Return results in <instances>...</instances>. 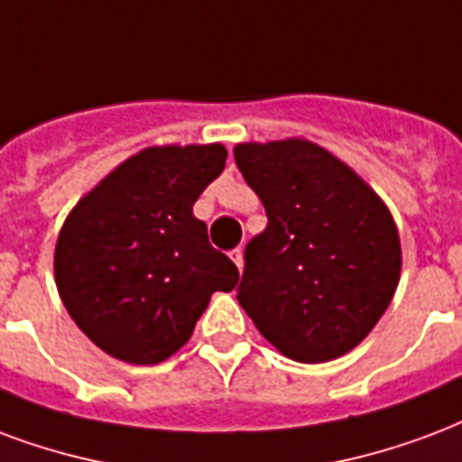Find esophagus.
I'll return each instance as SVG.
<instances>
[{
  "mask_svg": "<svg viewBox=\"0 0 462 462\" xmlns=\"http://www.w3.org/2000/svg\"><path fill=\"white\" fill-rule=\"evenodd\" d=\"M230 259L237 264V269H242L245 266V257H242V249H232L230 252Z\"/></svg>",
  "mask_w": 462,
  "mask_h": 462,
  "instance_id": "obj_1",
  "label": "esophagus"
}]
</instances>
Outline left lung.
<instances>
[{
	"label": "left lung",
	"mask_w": 462,
	"mask_h": 462,
	"mask_svg": "<svg viewBox=\"0 0 462 462\" xmlns=\"http://www.w3.org/2000/svg\"><path fill=\"white\" fill-rule=\"evenodd\" d=\"M235 163L269 225L245 249L237 300L276 350L328 362L370 336L394 299L402 242L384 200L309 139L245 142Z\"/></svg>",
	"instance_id": "left-lung-1"
}]
</instances>
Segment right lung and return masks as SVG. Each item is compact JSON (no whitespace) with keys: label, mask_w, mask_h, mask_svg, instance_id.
Returning <instances> with one entry per match:
<instances>
[{"label":"right lung","mask_w":462,"mask_h":462,"mask_svg":"<svg viewBox=\"0 0 462 462\" xmlns=\"http://www.w3.org/2000/svg\"><path fill=\"white\" fill-rule=\"evenodd\" d=\"M222 144L146 146L85 193L58 232L63 306L100 350L132 365L169 360L215 291L240 272L193 215L225 169Z\"/></svg>","instance_id":"right-lung-1"}]
</instances>
